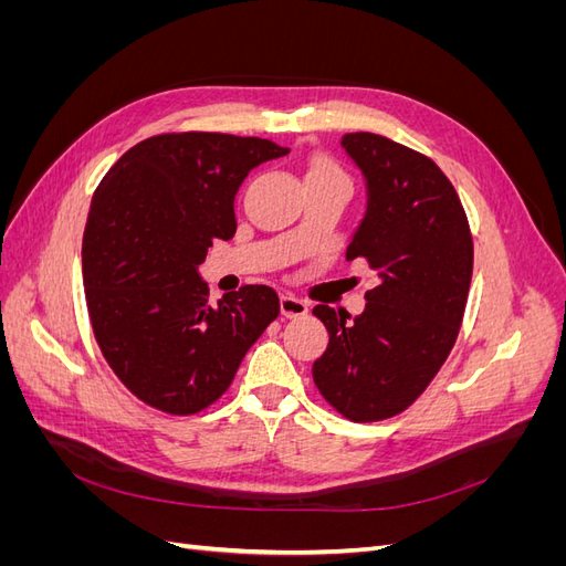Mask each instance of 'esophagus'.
<instances>
[{
    "instance_id": "1",
    "label": "esophagus",
    "mask_w": 566,
    "mask_h": 566,
    "mask_svg": "<svg viewBox=\"0 0 566 566\" xmlns=\"http://www.w3.org/2000/svg\"><path fill=\"white\" fill-rule=\"evenodd\" d=\"M306 312H310V304H306L304 300L290 295V293L281 295V314L285 318H297V316H304Z\"/></svg>"
}]
</instances>
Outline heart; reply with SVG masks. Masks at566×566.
Listing matches in <instances>:
<instances>
[{"mask_svg": "<svg viewBox=\"0 0 566 566\" xmlns=\"http://www.w3.org/2000/svg\"><path fill=\"white\" fill-rule=\"evenodd\" d=\"M328 181L349 184L347 175L342 172V167L333 158L314 156L304 167V184H328Z\"/></svg>", "mask_w": 566, "mask_h": 566, "instance_id": "b5f03b06", "label": "heart"}]
</instances>
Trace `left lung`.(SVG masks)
I'll list each match as a JSON object with an SVG mask.
<instances>
[{
  "label": "left lung",
  "mask_w": 566,
  "mask_h": 566,
  "mask_svg": "<svg viewBox=\"0 0 566 566\" xmlns=\"http://www.w3.org/2000/svg\"><path fill=\"white\" fill-rule=\"evenodd\" d=\"M368 186V208L347 260L368 262L380 285L354 321L314 306L331 339L314 382L337 413L375 422L401 413L447 361L472 281V233L449 177L434 160L380 134L342 136Z\"/></svg>",
  "instance_id": "obj_1"
}]
</instances>
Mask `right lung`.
Wrapping results in <instances>:
<instances>
[{
	"mask_svg": "<svg viewBox=\"0 0 566 566\" xmlns=\"http://www.w3.org/2000/svg\"><path fill=\"white\" fill-rule=\"evenodd\" d=\"M285 153L260 136L158 134L94 191L82 235L92 331L119 382L150 408L193 416L214 403L279 316L269 285L210 306L198 266L214 238H233V198L250 169Z\"/></svg>",
	"mask_w": 566,
	"mask_h": 566,
	"instance_id": "add662e5",
	"label": "right lung"
}]
</instances>
